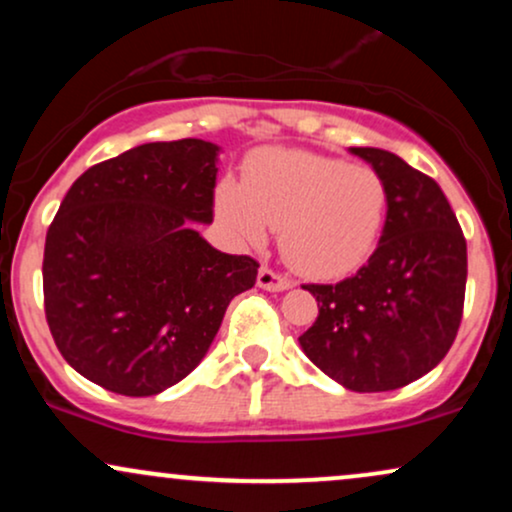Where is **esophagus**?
<instances>
[{"label": "esophagus", "mask_w": 512, "mask_h": 512, "mask_svg": "<svg viewBox=\"0 0 512 512\" xmlns=\"http://www.w3.org/2000/svg\"><path fill=\"white\" fill-rule=\"evenodd\" d=\"M257 286L264 291H286L291 289V279H286L284 274L274 272L272 267H262L257 274Z\"/></svg>", "instance_id": "obj_1"}]
</instances>
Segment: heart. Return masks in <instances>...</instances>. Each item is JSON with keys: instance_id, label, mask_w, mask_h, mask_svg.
Listing matches in <instances>:
<instances>
[{"instance_id": "heart-1", "label": "heart", "mask_w": 512, "mask_h": 512, "mask_svg": "<svg viewBox=\"0 0 512 512\" xmlns=\"http://www.w3.org/2000/svg\"><path fill=\"white\" fill-rule=\"evenodd\" d=\"M219 211L243 238L281 228V252L298 272L339 276L358 267L383 233L385 180L366 166L291 149L257 151L243 187L226 182Z\"/></svg>"}]
</instances>
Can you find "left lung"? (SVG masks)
Wrapping results in <instances>:
<instances>
[{
  "instance_id": "obj_1",
  "label": "left lung",
  "mask_w": 512,
  "mask_h": 512,
  "mask_svg": "<svg viewBox=\"0 0 512 512\" xmlns=\"http://www.w3.org/2000/svg\"><path fill=\"white\" fill-rule=\"evenodd\" d=\"M387 185L378 248L339 284H305L313 327L298 337L305 356L346 390L404 387L443 361L462 322L467 240L433 178L383 149L354 146Z\"/></svg>"
}]
</instances>
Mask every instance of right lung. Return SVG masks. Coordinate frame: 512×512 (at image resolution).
Segmentation results:
<instances>
[{"mask_svg":"<svg viewBox=\"0 0 512 512\" xmlns=\"http://www.w3.org/2000/svg\"><path fill=\"white\" fill-rule=\"evenodd\" d=\"M219 146L151 142L96 163L64 195L45 236V320L91 383L151 397L197 368L223 313L260 262L211 248Z\"/></svg>","mask_w":512,"mask_h":512,"instance_id":"1","label":"right lung"}]
</instances>
